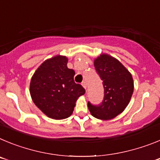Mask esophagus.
<instances>
[{
    "label": "esophagus",
    "mask_w": 160,
    "mask_h": 160,
    "mask_svg": "<svg viewBox=\"0 0 160 160\" xmlns=\"http://www.w3.org/2000/svg\"><path fill=\"white\" fill-rule=\"evenodd\" d=\"M82 87H84V88L86 89V90H87V82H85V81H83L82 82Z\"/></svg>",
    "instance_id": "34e87169"
}]
</instances>
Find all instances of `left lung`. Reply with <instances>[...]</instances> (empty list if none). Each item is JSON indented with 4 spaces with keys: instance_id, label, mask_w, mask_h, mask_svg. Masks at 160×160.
Returning a JSON list of instances; mask_svg holds the SVG:
<instances>
[{
    "instance_id": "obj_1",
    "label": "left lung",
    "mask_w": 160,
    "mask_h": 160,
    "mask_svg": "<svg viewBox=\"0 0 160 160\" xmlns=\"http://www.w3.org/2000/svg\"><path fill=\"white\" fill-rule=\"evenodd\" d=\"M94 68L102 80L104 97L98 105L88 102L89 111L98 119H111L122 113L131 100L134 90L132 76L122 63L107 54L94 60Z\"/></svg>"
}]
</instances>
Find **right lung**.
Segmentation results:
<instances>
[{"instance_id": "right-lung-1", "label": "right lung", "mask_w": 160, "mask_h": 160, "mask_svg": "<svg viewBox=\"0 0 160 160\" xmlns=\"http://www.w3.org/2000/svg\"><path fill=\"white\" fill-rule=\"evenodd\" d=\"M68 59L55 56L45 61L30 82V95L35 105L49 118L64 119L72 114L78 97L86 92L74 82V70L67 67Z\"/></svg>"}]
</instances>
